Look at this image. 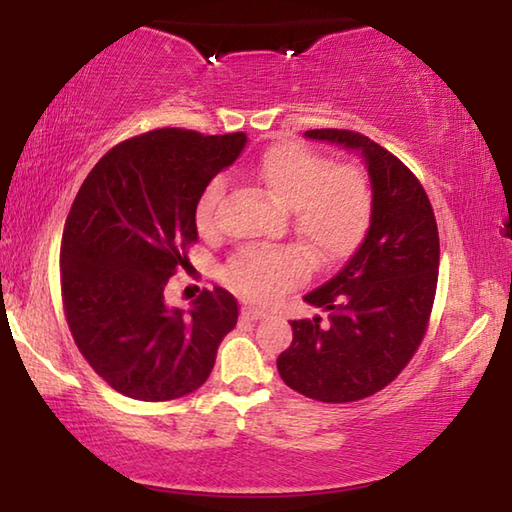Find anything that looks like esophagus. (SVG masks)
<instances>
[{
	"label": "esophagus",
	"instance_id": "34e87169",
	"mask_svg": "<svg viewBox=\"0 0 512 512\" xmlns=\"http://www.w3.org/2000/svg\"><path fill=\"white\" fill-rule=\"evenodd\" d=\"M242 317L248 319V321H257V319H264L266 312L259 310V308H253V306H244L242 308Z\"/></svg>",
	"mask_w": 512,
	"mask_h": 512
}]
</instances>
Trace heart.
<instances>
[{"instance_id": "obj_1", "label": "heart", "mask_w": 512, "mask_h": 512, "mask_svg": "<svg viewBox=\"0 0 512 512\" xmlns=\"http://www.w3.org/2000/svg\"><path fill=\"white\" fill-rule=\"evenodd\" d=\"M255 178L290 206L292 228L308 244L314 262L332 266L361 244L372 217V187L354 165H332L319 151L279 143L259 158ZM224 180L213 178L195 202L202 235L217 233ZM310 255L301 246H246L228 259L226 281L248 301H270L308 277Z\"/></svg>"}]
</instances>
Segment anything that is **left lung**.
<instances>
[{
	"label": "left lung",
	"mask_w": 512,
	"mask_h": 512,
	"mask_svg": "<svg viewBox=\"0 0 512 512\" xmlns=\"http://www.w3.org/2000/svg\"><path fill=\"white\" fill-rule=\"evenodd\" d=\"M306 136L361 151L372 178V222L341 273L303 297L328 310V321H290L292 343L277 369L290 389L312 400L356 402L385 389L427 334L438 288V224L420 180L372 138L350 129H310Z\"/></svg>",
	"instance_id": "8db88e82"
}]
</instances>
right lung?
I'll return each mask as SVG.
<instances>
[{"label": "right lung", "instance_id": "obj_1", "mask_svg": "<svg viewBox=\"0 0 512 512\" xmlns=\"http://www.w3.org/2000/svg\"><path fill=\"white\" fill-rule=\"evenodd\" d=\"M246 134L204 136L162 127L127 138L83 180L61 239V299L85 361L118 394L165 402L202 387L237 301L215 286L184 312L165 303L167 281L198 242L195 202Z\"/></svg>", "mask_w": 512, "mask_h": 512}]
</instances>
